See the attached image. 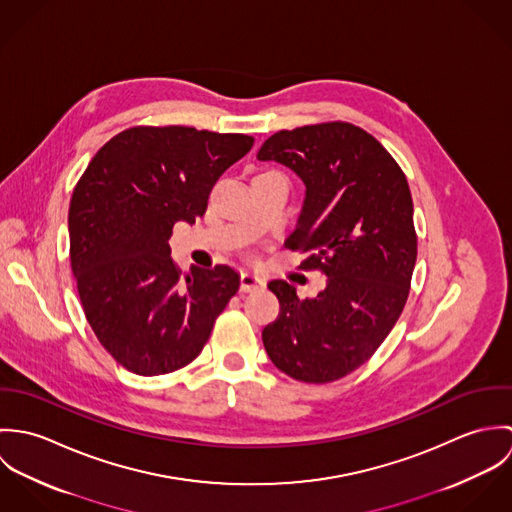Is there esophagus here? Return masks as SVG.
I'll return each mask as SVG.
<instances>
[{
  "mask_svg": "<svg viewBox=\"0 0 512 512\" xmlns=\"http://www.w3.org/2000/svg\"><path fill=\"white\" fill-rule=\"evenodd\" d=\"M264 288V280L250 274V272H242L240 274V292H254V290H260Z\"/></svg>",
  "mask_w": 512,
  "mask_h": 512,
  "instance_id": "1",
  "label": "esophagus"
}]
</instances>
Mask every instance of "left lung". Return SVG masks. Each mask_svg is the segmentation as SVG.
<instances>
[{"label":"left lung","instance_id":"1","mask_svg":"<svg viewBox=\"0 0 512 512\" xmlns=\"http://www.w3.org/2000/svg\"><path fill=\"white\" fill-rule=\"evenodd\" d=\"M258 159L284 163L305 183L286 248L305 252L301 270L327 276L325 290L305 299L286 280L268 284L280 315L262 331L266 353L295 380H339L374 355L410 293L418 236L406 175L349 122L276 132Z\"/></svg>","mask_w":512,"mask_h":512}]
</instances>
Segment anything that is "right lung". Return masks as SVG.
<instances>
[{
    "mask_svg": "<svg viewBox=\"0 0 512 512\" xmlns=\"http://www.w3.org/2000/svg\"><path fill=\"white\" fill-rule=\"evenodd\" d=\"M252 136L134 126L96 151L69 207L71 268L100 345L140 376L199 357L240 278L228 266L181 274L167 244L179 220L207 211L220 175Z\"/></svg>",
    "mask_w": 512,
    "mask_h": 512,
    "instance_id": "obj_1",
    "label": "right lung"
}]
</instances>
